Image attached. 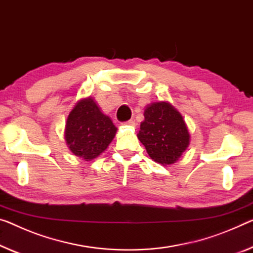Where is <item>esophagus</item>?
<instances>
[{"label": "esophagus", "instance_id": "obj_1", "mask_svg": "<svg viewBox=\"0 0 253 253\" xmlns=\"http://www.w3.org/2000/svg\"><path fill=\"white\" fill-rule=\"evenodd\" d=\"M123 126H134L135 123H134V121H132V120H130V121L123 123Z\"/></svg>", "mask_w": 253, "mask_h": 253}]
</instances>
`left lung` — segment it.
Masks as SVG:
<instances>
[{
	"label": "left lung",
	"mask_w": 253,
	"mask_h": 253,
	"mask_svg": "<svg viewBox=\"0 0 253 253\" xmlns=\"http://www.w3.org/2000/svg\"><path fill=\"white\" fill-rule=\"evenodd\" d=\"M137 137L149 157L163 166L175 164L190 145L183 116L167 100L147 105Z\"/></svg>",
	"instance_id": "1"
}]
</instances>
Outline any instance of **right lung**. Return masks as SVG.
I'll list each match as a JSON object with an SVG mask.
<instances>
[{
  "label": "right lung",
  "instance_id": "add662e5",
  "mask_svg": "<svg viewBox=\"0 0 253 253\" xmlns=\"http://www.w3.org/2000/svg\"><path fill=\"white\" fill-rule=\"evenodd\" d=\"M116 131L110 116L103 113L94 97L88 96L78 100L69 113L64 139L73 155L90 162L107 149Z\"/></svg>",
  "mask_w": 253,
  "mask_h": 253
}]
</instances>
